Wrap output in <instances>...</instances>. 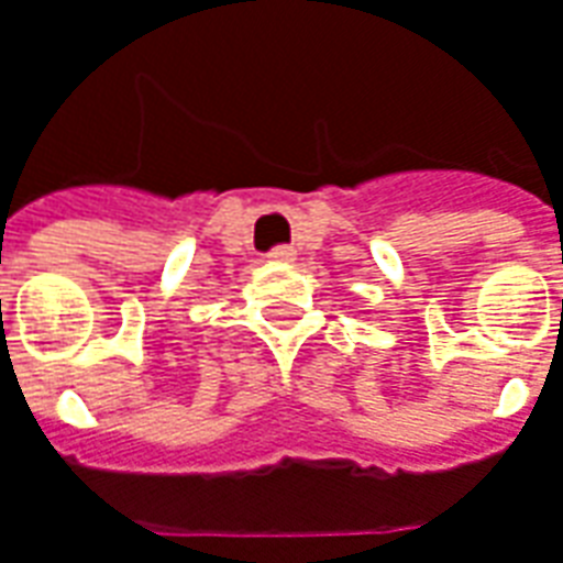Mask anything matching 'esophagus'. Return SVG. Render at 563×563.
I'll return each instance as SVG.
<instances>
[{
	"mask_svg": "<svg viewBox=\"0 0 563 563\" xmlns=\"http://www.w3.org/2000/svg\"><path fill=\"white\" fill-rule=\"evenodd\" d=\"M268 258L271 262H292L295 250L292 246H274V250L268 253Z\"/></svg>",
	"mask_w": 563,
	"mask_h": 563,
	"instance_id": "1",
	"label": "esophagus"
}]
</instances>
